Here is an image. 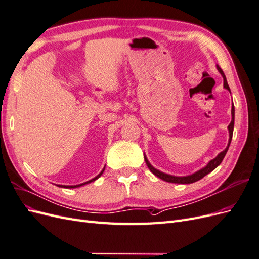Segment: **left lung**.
<instances>
[{
    "label": "left lung",
    "instance_id": "1",
    "mask_svg": "<svg viewBox=\"0 0 259 259\" xmlns=\"http://www.w3.org/2000/svg\"><path fill=\"white\" fill-rule=\"evenodd\" d=\"M217 67V70L219 71V73H221L223 75V79H224V88L226 90H228L230 92V89H229V85L228 83H227V80H226V76L223 72V70L219 68L218 66ZM231 122L230 124L228 125V132H229V140H228V145H227L226 149L224 151H222L221 153H218V155L216 156V158H214L213 160H210L206 165L204 167H202L201 169L197 170L195 173L191 174V175H187V176H174V175H169V174H166V173H163V171L159 170L154 168L150 162L148 161L146 154H144L145 156V161H146V164L147 166L149 167V169H150L152 171V174H154L155 176H158L160 179L164 180V182H167V183H173V184H192V183H195L198 182V180L202 179L204 176H206L207 174H209L210 171H213L219 164H221L225 158V155L227 153V151H228L229 149V146H230V143H231V139H232V134H233V126H234V106H233V103H232V107H231Z\"/></svg>",
    "mask_w": 259,
    "mask_h": 259
}]
</instances>
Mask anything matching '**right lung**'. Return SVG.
<instances>
[{"label": "right lung", "mask_w": 259, "mask_h": 259, "mask_svg": "<svg viewBox=\"0 0 259 259\" xmlns=\"http://www.w3.org/2000/svg\"><path fill=\"white\" fill-rule=\"evenodd\" d=\"M104 170H105V167H104V169L100 171V173L96 176V177H94L93 179H91V180H89V182H86V183H83V184H80V185H74V186H62V185H58V187H61V188H79V187H81V186H84V185H86V184H90V183H92V182H95L96 179H98L101 175H103V173H104Z\"/></svg>", "instance_id": "obj_1"}]
</instances>
